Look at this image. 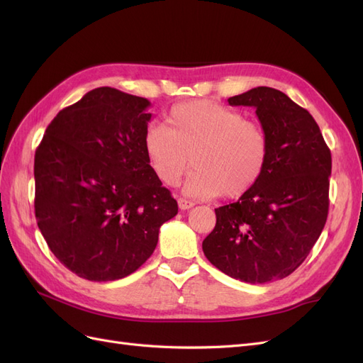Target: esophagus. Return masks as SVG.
Wrapping results in <instances>:
<instances>
[{"mask_svg": "<svg viewBox=\"0 0 363 363\" xmlns=\"http://www.w3.org/2000/svg\"><path fill=\"white\" fill-rule=\"evenodd\" d=\"M195 203L191 201V200H186V199H179V207L182 208V211H188V208L194 207Z\"/></svg>", "mask_w": 363, "mask_h": 363, "instance_id": "1", "label": "esophagus"}]
</instances>
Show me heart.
<instances>
[{"label":"heart","instance_id":"b5f03b06","mask_svg":"<svg viewBox=\"0 0 363 363\" xmlns=\"http://www.w3.org/2000/svg\"><path fill=\"white\" fill-rule=\"evenodd\" d=\"M169 128L150 124L144 148L157 179L177 184L195 167L184 192L200 199L223 194L227 199L244 195L265 171L269 156L267 131L238 111L211 100L174 106Z\"/></svg>","mask_w":363,"mask_h":363}]
</instances>
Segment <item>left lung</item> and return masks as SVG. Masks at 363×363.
<instances>
[{"instance_id": "1", "label": "left lung", "mask_w": 363, "mask_h": 363, "mask_svg": "<svg viewBox=\"0 0 363 363\" xmlns=\"http://www.w3.org/2000/svg\"><path fill=\"white\" fill-rule=\"evenodd\" d=\"M256 108L269 140L259 182L236 203L215 208L204 256L227 276L251 284L288 277L320 238L328 213L332 155L306 108L277 89L259 86L228 98Z\"/></svg>"}]
</instances>
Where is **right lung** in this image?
Wrapping results in <instances>:
<instances>
[{
    "mask_svg": "<svg viewBox=\"0 0 363 363\" xmlns=\"http://www.w3.org/2000/svg\"><path fill=\"white\" fill-rule=\"evenodd\" d=\"M147 98L96 87L51 121L35 155V213L52 255L77 276L112 281L152 255L179 212L151 169Z\"/></svg>",
    "mask_w": 363,
    "mask_h": 363,
    "instance_id": "obj_1",
    "label": "right lung"
}]
</instances>
